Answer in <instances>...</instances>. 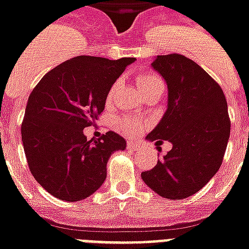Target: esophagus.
<instances>
[{"instance_id": "esophagus-1", "label": "esophagus", "mask_w": 249, "mask_h": 249, "mask_svg": "<svg viewBox=\"0 0 249 249\" xmlns=\"http://www.w3.org/2000/svg\"><path fill=\"white\" fill-rule=\"evenodd\" d=\"M128 147L129 149H133V151H138L141 148V144L137 142H128Z\"/></svg>"}]
</instances>
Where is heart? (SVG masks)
<instances>
[{"instance_id": "1", "label": "heart", "mask_w": 249, "mask_h": 249, "mask_svg": "<svg viewBox=\"0 0 249 249\" xmlns=\"http://www.w3.org/2000/svg\"><path fill=\"white\" fill-rule=\"evenodd\" d=\"M156 84H162V80H161L159 76L151 75V74H143V75L138 76V87L139 89L142 90L143 93H144L145 90H148L149 88H152L153 86H156ZM116 86H118V83H115L114 86L111 87L110 92H108V96H107V100L108 101H110L111 98H112V96H114ZM120 128L121 130L125 131L126 134H134V133H137L139 129L142 128V124L138 123L137 120H131V119L130 120H126V119H124V120L120 121Z\"/></svg>"}]
</instances>
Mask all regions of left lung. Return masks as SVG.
I'll use <instances>...</instances> for the list:
<instances>
[{"instance_id": "obj_1", "label": "left lung", "mask_w": 249, "mask_h": 249, "mask_svg": "<svg viewBox=\"0 0 249 249\" xmlns=\"http://www.w3.org/2000/svg\"><path fill=\"white\" fill-rule=\"evenodd\" d=\"M151 66L166 83L167 106L145 139L169 141L173 148L152 170L143 171L142 179L161 197L183 199L221 166L230 134L228 104L219 84L183 54L156 56Z\"/></svg>"}]
</instances>
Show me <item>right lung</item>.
<instances>
[{
    "label": "right lung",
    "mask_w": 249,
    "mask_h": 249,
    "mask_svg": "<svg viewBox=\"0 0 249 249\" xmlns=\"http://www.w3.org/2000/svg\"><path fill=\"white\" fill-rule=\"evenodd\" d=\"M135 57L108 60L76 56L40 79L21 124L24 152L34 179L58 199L82 201L107 177V161L126 141L115 131L87 141L83 129L96 123L116 79Z\"/></svg>",
    "instance_id": "right-lung-1"
}]
</instances>
